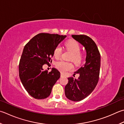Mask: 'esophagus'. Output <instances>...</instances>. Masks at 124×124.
Masks as SVG:
<instances>
[{
  "label": "esophagus",
  "mask_w": 124,
  "mask_h": 124,
  "mask_svg": "<svg viewBox=\"0 0 124 124\" xmlns=\"http://www.w3.org/2000/svg\"><path fill=\"white\" fill-rule=\"evenodd\" d=\"M65 76V75H64V74H61V77H64Z\"/></svg>",
  "instance_id": "esophagus-1"
}]
</instances>
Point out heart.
Here are the masks:
<instances>
[{"instance_id":"heart-1","label":"heart","mask_w":124,"mask_h":124,"mask_svg":"<svg viewBox=\"0 0 124 124\" xmlns=\"http://www.w3.org/2000/svg\"><path fill=\"white\" fill-rule=\"evenodd\" d=\"M66 49L71 52L70 59L72 60L75 64H79L83 60V56L80 52L81 47L77 41L74 40H70L65 43ZM62 53V48L60 46L55 47L53 52V55L56 59H59ZM56 67L62 73H65L67 71L73 69L74 65L70 62H65L64 61H60L56 63Z\"/></svg>"}]
</instances>
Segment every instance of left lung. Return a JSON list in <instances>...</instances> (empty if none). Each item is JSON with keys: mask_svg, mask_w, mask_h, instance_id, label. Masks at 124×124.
<instances>
[{"mask_svg": "<svg viewBox=\"0 0 124 124\" xmlns=\"http://www.w3.org/2000/svg\"><path fill=\"white\" fill-rule=\"evenodd\" d=\"M71 36L84 46L86 52L85 63L74 74H79L78 79L69 77L68 83L64 88L65 96L68 99L78 101L88 97L98 83L101 67V54L95 42L88 36Z\"/></svg>", "mask_w": 124, "mask_h": 124, "instance_id": "8db88e82", "label": "left lung"}]
</instances>
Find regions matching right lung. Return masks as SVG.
Masks as SVG:
<instances>
[{
    "instance_id": "right-lung-1",
    "label": "right lung",
    "mask_w": 124,
    "mask_h": 124,
    "mask_svg": "<svg viewBox=\"0 0 124 124\" xmlns=\"http://www.w3.org/2000/svg\"><path fill=\"white\" fill-rule=\"evenodd\" d=\"M66 37L57 34L40 33L24 47L19 65V77L27 92L33 98L48 97L60 77L56 69L48 72L43 70L42 67L49 63L55 47Z\"/></svg>"
}]
</instances>
